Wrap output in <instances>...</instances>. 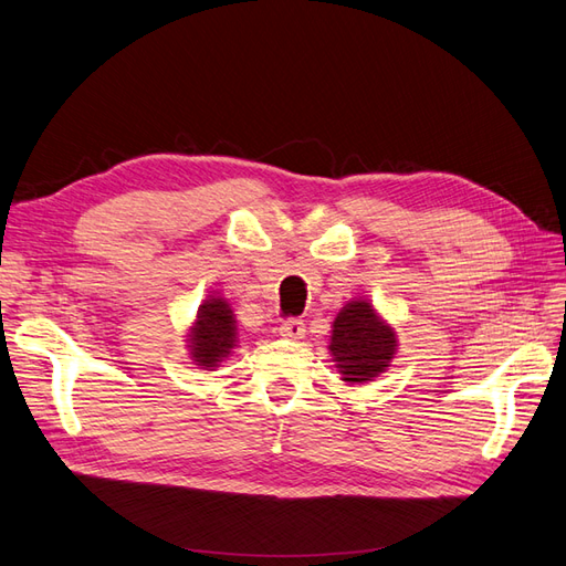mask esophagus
Instances as JSON below:
<instances>
[{
	"label": "esophagus",
	"instance_id": "esophagus-1",
	"mask_svg": "<svg viewBox=\"0 0 566 566\" xmlns=\"http://www.w3.org/2000/svg\"><path fill=\"white\" fill-rule=\"evenodd\" d=\"M280 336L289 340H301L305 336V324L301 319H286L280 324Z\"/></svg>",
	"mask_w": 566,
	"mask_h": 566
}]
</instances>
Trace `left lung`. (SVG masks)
I'll list each match as a JSON object with an SVG mask.
<instances>
[{"instance_id":"left-lung-1","label":"left lung","mask_w":566,"mask_h":566,"mask_svg":"<svg viewBox=\"0 0 566 566\" xmlns=\"http://www.w3.org/2000/svg\"><path fill=\"white\" fill-rule=\"evenodd\" d=\"M329 353L345 386H367L392 364L397 332L367 298H353L332 324Z\"/></svg>"}]
</instances>
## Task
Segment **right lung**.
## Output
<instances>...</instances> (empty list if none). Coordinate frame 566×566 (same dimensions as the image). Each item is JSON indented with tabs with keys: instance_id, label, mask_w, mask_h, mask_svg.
Instances as JSON below:
<instances>
[{
	"instance_id": "add662e5",
	"label": "right lung",
	"mask_w": 566,
	"mask_h": 566,
	"mask_svg": "<svg viewBox=\"0 0 566 566\" xmlns=\"http://www.w3.org/2000/svg\"><path fill=\"white\" fill-rule=\"evenodd\" d=\"M188 355L197 369L213 371L221 367L232 350L237 348V319L232 313V305L223 296H209L199 305L192 324L186 334Z\"/></svg>"
}]
</instances>
